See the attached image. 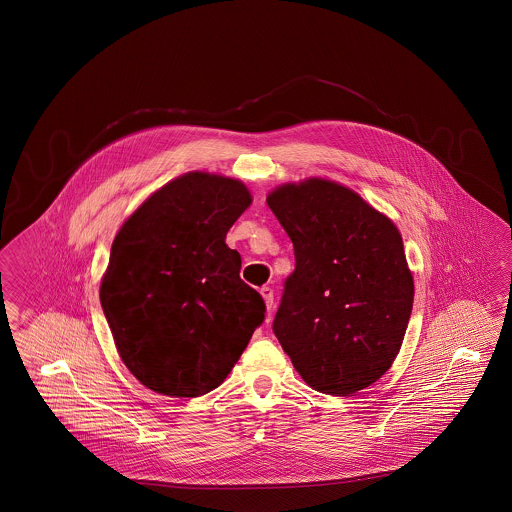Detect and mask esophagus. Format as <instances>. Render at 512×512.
Returning <instances> with one entry per match:
<instances>
[{
	"instance_id": "34e87169",
	"label": "esophagus",
	"mask_w": 512,
	"mask_h": 512,
	"mask_svg": "<svg viewBox=\"0 0 512 512\" xmlns=\"http://www.w3.org/2000/svg\"><path fill=\"white\" fill-rule=\"evenodd\" d=\"M261 294L266 307H268V311H272V307H274V290L270 287H262Z\"/></svg>"
}]
</instances>
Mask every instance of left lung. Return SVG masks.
Instances as JSON below:
<instances>
[{
  "instance_id": "1",
  "label": "left lung",
  "mask_w": 512,
  "mask_h": 512,
  "mask_svg": "<svg viewBox=\"0 0 512 512\" xmlns=\"http://www.w3.org/2000/svg\"><path fill=\"white\" fill-rule=\"evenodd\" d=\"M266 201L296 257L275 337L314 390L370 387L392 366L411 318L414 283L398 227L325 179L283 185Z\"/></svg>"
}]
</instances>
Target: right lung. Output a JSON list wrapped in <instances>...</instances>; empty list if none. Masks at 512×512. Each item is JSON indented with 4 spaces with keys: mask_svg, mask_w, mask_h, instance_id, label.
Listing matches in <instances>:
<instances>
[{
    "mask_svg": "<svg viewBox=\"0 0 512 512\" xmlns=\"http://www.w3.org/2000/svg\"><path fill=\"white\" fill-rule=\"evenodd\" d=\"M220 175H181L138 207L114 238L100 300L114 344L144 387L198 398L222 385L264 322L225 235L250 207Z\"/></svg>",
    "mask_w": 512,
    "mask_h": 512,
    "instance_id": "right-lung-1",
    "label": "right lung"
}]
</instances>
